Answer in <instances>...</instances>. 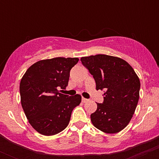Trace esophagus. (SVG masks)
Returning a JSON list of instances; mask_svg holds the SVG:
<instances>
[{
  "label": "esophagus",
  "instance_id": "esophagus-1",
  "mask_svg": "<svg viewBox=\"0 0 159 159\" xmlns=\"http://www.w3.org/2000/svg\"><path fill=\"white\" fill-rule=\"evenodd\" d=\"M88 102V99H87V98H82V102L85 103V102Z\"/></svg>",
  "mask_w": 159,
  "mask_h": 159
}]
</instances>
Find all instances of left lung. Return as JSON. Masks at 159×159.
<instances>
[{
	"label": "left lung",
	"mask_w": 159,
	"mask_h": 159,
	"mask_svg": "<svg viewBox=\"0 0 159 159\" xmlns=\"http://www.w3.org/2000/svg\"><path fill=\"white\" fill-rule=\"evenodd\" d=\"M82 64L93 76L96 90H105L104 102L90 115L96 129L116 134L127 126L134 114L140 82L126 61L117 57L96 54L81 58Z\"/></svg>",
	"instance_id": "obj_1"
}]
</instances>
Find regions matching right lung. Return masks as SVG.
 I'll use <instances>...</instances> for the list:
<instances>
[{"label": "right lung", "mask_w": 159, "mask_h": 159, "mask_svg": "<svg viewBox=\"0 0 159 159\" xmlns=\"http://www.w3.org/2000/svg\"><path fill=\"white\" fill-rule=\"evenodd\" d=\"M77 57L42 60L30 66L20 82L21 106L31 126L39 134L52 136L69 125L72 111L81 102V95L61 93L68 85Z\"/></svg>", "instance_id": "add662e5"}]
</instances>
